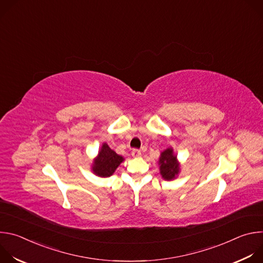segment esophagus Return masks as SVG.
<instances>
[{"label":"esophagus","instance_id":"1","mask_svg":"<svg viewBox=\"0 0 263 263\" xmlns=\"http://www.w3.org/2000/svg\"><path fill=\"white\" fill-rule=\"evenodd\" d=\"M131 155H132L134 158H138V157H140V156H141V152L139 151V149L134 148L133 151L131 152Z\"/></svg>","mask_w":263,"mask_h":263}]
</instances>
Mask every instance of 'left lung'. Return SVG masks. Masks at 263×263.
I'll return each mask as SVG.
<instances>
[{
  "mask_svg": "<svg viewBox=\"0 0 263 263\" xmlns=\"http://www.w3.org/2000/svg\"><path fill=\"white\" fill-rule=\"evenodd\" d=\"M158 165L162 179L166 181H172L179 176L181 171V164L172 146L165 148L163 152L160 153Z\"/></svg>",
  "mask_w": 263,
  "mask_h": 263,
  "instance_id": "1",
  "label": "left lung"
}]
</instances>
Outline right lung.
Here are the masks:
<instances>
[{
  "label": "right lung",
  "instance_id": "1",
  "mask_svg": "<svg viewBox=\"0 0 263 263\" xmlns=\"http://www.w3.org/2000/svg\"><path fill=\"white\" fill-rule=\"evenodd\" d=\"M125 158L111 149L106 142H103L97 157L91 163V172L101 178H108L115 174Z\"/></svg>",
  "mask_w": 263,
  "mask_h": 263
}]
</instances>
